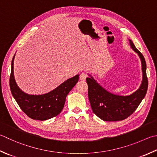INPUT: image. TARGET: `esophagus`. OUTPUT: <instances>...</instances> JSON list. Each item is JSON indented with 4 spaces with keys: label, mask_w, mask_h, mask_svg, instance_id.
Returning a JSON list of instances; mask_svg holds the SVG:
<instances>
[{
    "label": "esophagus",
    "mask_w": 157,
    "mask_h": 157,
    "mask_svg": "<svg viewBox=\"0 0 157 157\" xmlns=\"http://www.w3.org/2000/svg\"><path fill=\"white\" fill-rule=\"evenodd\" d=\"M87 78V75L85 73H82L80 74V75H79V79H80V80H85L86 78Z\"/></svg>",
    "instance_id": "esophagus-1"
}]
</instances>
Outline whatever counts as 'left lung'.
I'll use <instances>...</instances> for the list:
<instances>
[{
    "mask_svg": "<svg viewBox=\"0 0 157 157\" xmlns=\"http://www.w3.org/2000/svg\"><path fill=\"white\" fill-rule=\"evenodd\" d=\"M130 46L141 59L142 82L137 90L130 95H121L110 92L101 86L90 74L86 78L88 95L93 112L106 121L124 120L137 108L147 93L148 82L146 75V63L144 56L129 39Z\"/></svg>",
    "mask_w": 157,
    "mask_h": 157,
    "instance_id": "left-lung-1",
    "label": "left lung"
}]
</instances>
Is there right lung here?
<instances>
[{"label": "right lung", "mask_w": 157, "mask_h": 157, "mask_svg": "<svg viewBox=\"0 0 157 157\" xmlns=\"http://www.w3.org/2000/svg\"><path fill=\"white\" fill-rule=\"evenodd\" d=\"M11 61L10 86L11 94L22 110L36 120L44 121L60 113L64 106L66 98L79 79V74L69 78L55 89L42 95H29L22 91L17 85L13 73V61Z\"/></svg>", "instance_id": "add662e5"}]
</instances>
